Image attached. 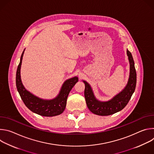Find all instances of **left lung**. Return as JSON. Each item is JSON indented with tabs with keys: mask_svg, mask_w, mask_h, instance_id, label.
Segmentation results:
<instances>
[{
	"mask_svg": "<svg viewBox=\"0 0 154 154\" xmlns=\"http://www.w3.org/2000/svg\"><path fill=\"white\" fill-rule=\"evenodd\" d=\"M127 54L130 63V76L128 83L125 88L112 100L107 102L97 100L94 96L90 85L83 81L85 85V97L88 108L90 110L97 115L108 116L116 113L127 105L131 96L135 90L137 84V72L135 63L131 52L127 50Z\"/></svg>",
	"mask_w": 154,
	"mask_h": 154,
	"instance_id": "obj_1",
	"label": "left lung"
}]
</instances>
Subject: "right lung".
<instances>
[{
  "label": "right lung",
  "instance_id": "add662e5",
  "mask_svg": "<svg viewBox=\"0 0 154 154\" xmlns=\"http://www.w3.org/2000/svg\"><path fill=\"white\" fill-rule=\"evenodd\" d=\"M24 52V51L21 55L16 76L17 90L22 100L30 110L39 115L48 117L60 115L64 110L69 93L78 82V78L75 77L66 81L62 86L59 94L55 99L49 100L39 99L27 91L22 83L20 70Z\"/></svg>",
  "mask_w": 154,
  "mask_h": 154
}]
</instances>
